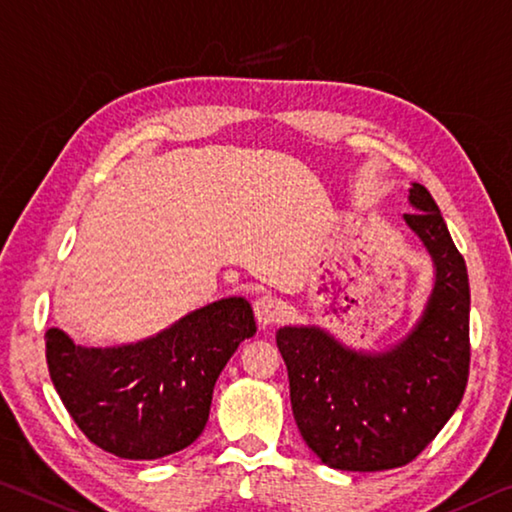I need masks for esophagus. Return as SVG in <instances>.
Listing matches in <instances>:
<instances>
[{
  "mask_svg": "<svg viewBox=\"0 0 512 512\" xmlns=\"http://www.w3.org/2000/svg\"><path fill=\"white\" fill-rule=\"evenodd\" d=\"M282 314H285V305H282L280 298L266 294L255 300V316L262 328H269L273 323H278L282 319Z\"/></svg>",
  "mask_w": 512,
  "mask_h": 512,
  "instance_id": "esophagus-1",
  "label": "esophagus"
}]
</instances>
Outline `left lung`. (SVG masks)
Returning a JSON list of instances; mask_svg holds the SVG:
<instances>
[{"mask_svg": "<svg viewBox=\"0 0 512 512\" xmlns=\"http://www.w3.org/2000/svg\"><path fill=\"white\" fill-rule=\"evenodd\" d=\"M405 225L433 262V289L415 326L385 351H355L326 328L285 326L275 342L291 408L323 465L383 472L415 460L462 401L469 376L465 259L426 186L412 182Z\"/></svg>", "mask_w": 512, "mask_h": 512, "instance_id": "1", "label": "left lung"}]
</instances>
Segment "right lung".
Masks as SVG:
<instances>
[{"mask_svg":"<svg viewBox=\"0 0 512 512\" xmlns=\"http://www.w3.org/2000/svg\"><path fill=\"white\" fill-rule=\"evenodd\" d=\"M255 332L253 307L230 296L129 344L84 346L50 328L47 367L88 440L118 458L157 460L205 431L218 376Z\"/></svg>","mask_w":512,"mask_h":512,"instance_id":"1","label":"right lung"}]
</instances>
